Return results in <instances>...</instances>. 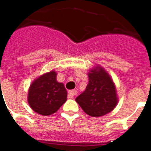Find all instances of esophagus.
Wrapping results in <instances>:
<instances>
[{"instance_id":"1","label":"esophagus","mask_w":151,"mask_h":151,"mask_svg":"<svg viewBox=\"0 0 151 151\" xmlns=\"http://www.w3.org/2000/svg\"><path fill=\"white\" fill-rule=\"evenodd\" d=\"M77 92L75 89H74V90H70L68 92V97L69 99H73V98L77 95Z\"/></svg>"}]
</instances>
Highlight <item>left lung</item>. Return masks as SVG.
<instances>
[{"mask_svg":"<svg viewBox=\"0 0 151 151\" xmlns=\"http://www.w3.org/2000/svg\"><path fill=\"white\" fill-rule=\"evenodd\" d=\"M89 73V83L76 98V101L86 114L101 116L114 110L117 103L116 89L109 74L102 68Z\"/></svg>","mask_w":151,"mask_h":151,"instance_id":"left-lung-1","label":"left lung"}]
</instances>
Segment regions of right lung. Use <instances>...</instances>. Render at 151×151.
<instances>
[{"instance_id": "obj_1", "label": "right lung", "mask_w": 151, "mask_h": 151, "mask_svg": "<svg viewBox=\"0 0 151 151\" xmlns=\"http://www.w3.org/2000/svg\"><path fill=\"white\" fill-rule=\"evenodd\" d=\"M28 101L34 111L43 116L56 112L67 100L63 83L56 81V73L52 70L40 76L32 83Z\"/></svg>"}]
</instances>
